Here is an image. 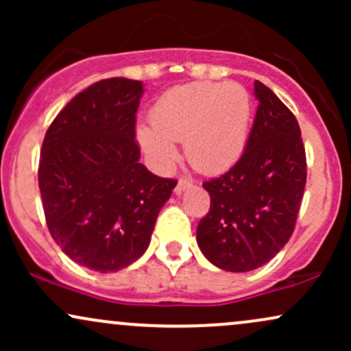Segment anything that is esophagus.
Here are the masks:
<instances>
[{
    "label": "esophagus",
    "mask_w": 351,
    "mask_h": 351,
    "mask_svg": "<svg viewBox=\"0 0 351 351\" xmlns=\"http://www.w3.org/2000/svg\"><path fill=\"white\" fill-rule=\"evenodd\" d=\"M191 186H193V180H189V178H180L178 183H176L175 193H176V195H180V193L186 191V189L191 188Z\"/></svg>",
    "instance_id": "34e87169"
}]
</instances>
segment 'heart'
<instances>
[{
    "label": "heart",
    "mask_w": 351,
    "mask_h": 351,
    "mask_svg": "<svg viewBox=\"0 0 351 351\" xmlns=\"http://www.w3.org/2000/svg\"><path fill=\"white\" fill-rule=\"evenodd\" d=\"M136 128L142 150L156 167L175 163L184 143L188 162L201 173H219L237 162L247 140L251 97L236 82H193L168 90Z\"/></svg>",
    "instance_id": "1"
}]
</instances>
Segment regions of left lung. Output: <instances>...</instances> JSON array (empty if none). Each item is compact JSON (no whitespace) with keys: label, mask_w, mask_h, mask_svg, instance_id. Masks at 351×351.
I'll return each mask as SVG.
<instances>
[{"label":"left lung","mask_w":351,"mask_h":351,"mask_svg":"<svg viewBox=\"0 0 351 351\" xmlns=\"http://www.w3.org/2000/svg\"><path fill=\"white\" fill-rule=\"evenodd\" d=\"M245 150L224 175L204 181L211 196L196 241L216 267L247 272L272 259L291 239L307 181L297 119L263 82Z\"/></svg>","instance_id":"8db88e82"}]
</instances>
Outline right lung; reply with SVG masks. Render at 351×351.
<instances>
[{"instance_id": "right-lung-1", "label": "right lung", "mask_w": 351, "mask_h": 351, "mask_svg": "<svg viewBox=\"0 0 351 351\" xmlns=\"http://www.w3.org/2000/svg\"><path fill=\"white\" fill-rule=\"evenodd\" d=\"M140 80L104 79L47 128L39 189L52 239L74 263L117 272L142 257L175 180L143 167L135 142Z\"/></svg>"}]
</instances>
